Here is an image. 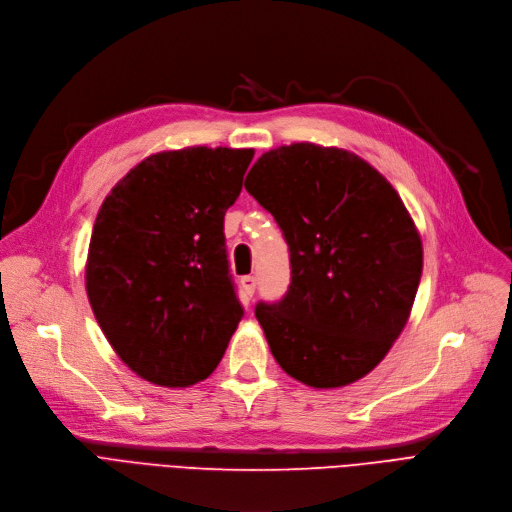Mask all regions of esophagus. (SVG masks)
Returning a JSON list of instances; mask_svg holds the SVG:
<instances>
[{"mask_svg":"<svg viewBox=\"0 0 512 512\" xmlns=\"http://www.w3.org/2000/svg\"><path fill=\"white\" fill-rule=\"evenodd\" d=\"M256 277L254 275H248V277H241V291H243V298L246 300H252L254 291H256Z\"/></svg>","mask_w":512,"mask_h":512,"instance_id":"esophagus-1","label":"esophagus"}]
</instances>
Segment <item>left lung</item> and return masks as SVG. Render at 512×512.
Returning <instances> with one entry per match:
<instances>
[{
	"mask_svg": "<svg viewBox=\"0 0 512 512\" xmlns=\"http://www.w3.org/2000/svg\"><path fill=\"white\" fill-rule=\"evenodd\" d=\"M246 191L289 248L285 296L254 310L281 369L312 387L373 371L423 273L421 237L396 189L346 150L294 143L262 154Z\"/></svg>",
	"mask_w": 512,
	"mask_h": 512,
	"instance_id": "obj_1",
	"label": "left lung"
}]
</instances>
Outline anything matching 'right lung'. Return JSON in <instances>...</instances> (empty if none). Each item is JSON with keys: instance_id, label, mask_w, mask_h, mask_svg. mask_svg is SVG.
I'll return each instance as SVG.
<instances>
[{"instance_id": "obj_1", "label": "right lung", "mask_w": 512, "mask_h": 512, "mask_svg": "<svg viewBox=\"0 0 512 512\" xmlns=\"http://www.w3.org/2000/svg\"><path fill=\"white\" fill-rule=\"evenodd\" d=\"M254 150L185 148L145 158L95 218L87 296L127 367L187 387L221 362L243 316L225 243Z\"/></svg>"}]
</instances>
